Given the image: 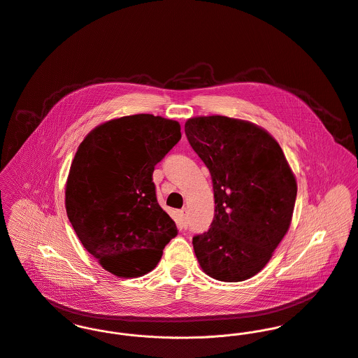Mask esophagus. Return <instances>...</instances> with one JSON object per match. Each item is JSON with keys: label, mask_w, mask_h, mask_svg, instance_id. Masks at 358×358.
<instances>
[{"label": "esophagus", "mask_w": 358, "mask_h": 358, "mask_svg": "<svg viewBox=\"0 0 358 358\" xmlns=\"http://www.w3.org/2000/svg\"><path fill=\"white\" fill-rule=\"evenodd\" d=\"M180 218H181V227L187 228L188 227V211H187V208L180 210Z\"/></svg>", "instance_id": "obj_1"}]
</instances>
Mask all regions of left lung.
Returning a JSON list of instances; mask_svg holds the SVG:
<instances>
[{"label": "left lung", "mask_w": 358, "mask_h": 358, "mask_svg": "<svg viewBox=\"0 0 358 358\" xmlns=\"http://www.w3.org/2000/svg\"><path fill=\"white\" fill-rule=\"evenodd\" d=\"M185 134L211 174L215 199L208 231L192 238L199 264L221 281L252 278L292 218L296 181L282 150L264 129L221 115L188 120Z\"/></svg>", "instance_id": "8db88e82"}]
</instances>
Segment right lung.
<instances>
[{
  "mask_svg": "<svg viewBox=\"0 0 358 358\" xmlns=\"http://www.w3.org/2000/svg\"><path fill=\"white\" fill-rule=\"evenodd\" d=\"M180 123L151 114L113 120L80 143L66 185V210L83 247L120 278L160 261L178 229L162 208L155 166L181 140Z\"/></svg>",
  "mask_w": 358,
  "mask_h": 358,
  "instance_id": "right-lung-1",
  "label": "right lung"
}]
</instances>
